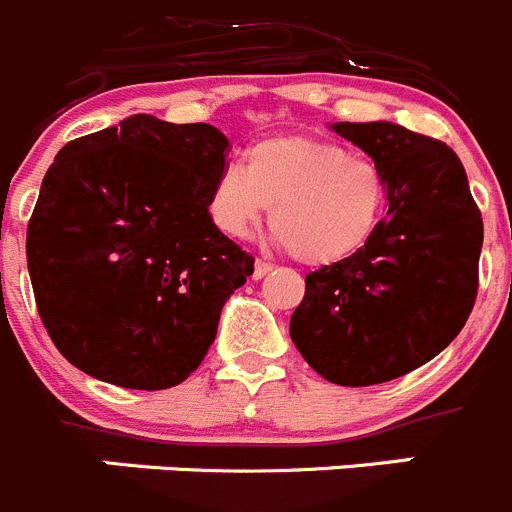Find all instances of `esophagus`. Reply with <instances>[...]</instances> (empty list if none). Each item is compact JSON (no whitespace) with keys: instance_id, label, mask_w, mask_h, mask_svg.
Returning <instances> with one entry per match:
<instances>
[{"instance_id":"obj_1","label":"esophagus","mask_w":512,"mask_h":512,"mask_svg":"<svg viewBox=\"0 0 512 512\" xmlns=\"http://www.w3.org/2000/svg\"><path fill=\"white\" fill-rule=\"evenodd\" d=\"M270 272H272V265H270V262L257 260V262H255V272H252V278H255V280H262V278H265V275H270Z\"/></svg>"}]
</instances>
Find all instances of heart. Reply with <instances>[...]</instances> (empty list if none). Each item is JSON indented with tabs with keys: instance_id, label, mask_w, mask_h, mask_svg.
Listing matches in <instances>:
<instances>
[{
	"instance_id": "heart-1",
	"label": "heart",
	"mask_w": 512,
	"mask_h": 512,
	"mask_svg": "<svg viewBox=\"0 0 512 512\" xmlns=\"http://www.w3.org/2000/svg\"><path fill=\"white\" fill-rule=\"evenodd\" d=\"M290 257L310 267L351 260L369 247L389 207V184L371 161L326 138L288 133L257 141L247 164H227L207 212L227 237H247L270 212Z\"/></svg>"
}]
</instances>
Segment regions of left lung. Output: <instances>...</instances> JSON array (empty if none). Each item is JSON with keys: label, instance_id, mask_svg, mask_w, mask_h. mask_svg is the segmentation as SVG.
<instances>
[{"label": "left lung", "instance_id": "1", "mask_svg": "<svg viewBox=\"0 0 512 512\" xmlns=\"http://www.w3.org/2000/svg\"><path fill=\"white\" fill-rule=\"evenodd\" d=\"M389 184V217L366 250L305 278L290 338L323 379H399L455 341L477 298L482 214L447 143L396 123H333Z\"/></svg>", "mask_w": 512, "mask_h": 512}]
</instances>
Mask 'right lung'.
I'll return each instance as SVG.
<instances>
[{"label": "right lung", "mask_w": 512, "mask_h": 512, "mask_svg": "<svg viewBox=\"0 0 512 512\" xmlns=\"http://www.w3.org/2000/svg\"><path fill=\"white\" fill-rule=\"evenodd\" d=\"M229 148L209 123L154 116L60 148L27 224V267L70 364L143 391L197 371L224 300L255 272L207 212Z\"/></svg>", "instance_id": "right-lung-1"}]
</instances>
